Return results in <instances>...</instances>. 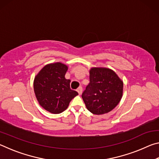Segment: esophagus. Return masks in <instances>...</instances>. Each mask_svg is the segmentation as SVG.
Returning a JSON list of instances; mask_svg holds the SVG:
<instances>
[{"mask_svg": "<svg viewBox=\"0 0 159 159\" xmlns=\"http://www.w3.org/2000/svg\"><path fill=\"white\" fill-rule=\"evenodd\" d=\"M77 92L79 93V95H80V94L82 93V92H83V88H82L81 86H80V87H79V88H78V89H77Z\"/></svg>", "mask_w": 159, "mask_h": 159, "instance_id": "esophagus-1", "label": "esophagus"}]
</instances>
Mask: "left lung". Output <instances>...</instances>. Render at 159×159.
Instances as JSON below:
<instances>
[{
    "instance_id": "1",
    "label": "left lung",
    "mask_w": 159,
    "mask_h": 159,
    "mask_svg": "<svg viewBox=\"0 0 159 159\" xmlns=\"http://www.w3.org/2000/svg\"><path fill=\"white\" fill-rule=\"evenodd\" d=\"M123 88V82L112 70L92 68L90 83L82 93V98L91 113L104 114L111 111L119 103Z\"/></svg>"
}]
</instances>
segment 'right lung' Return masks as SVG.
Returning <instances> with one entry per match:
<instances>
[{
  "label": "right lung",
  "instance_id": "1",
  "mask_svg": "<svg viewBox=\"0 0 159 159\" xmlns=\"http://www.w3.org/2000/svg\"><path fill=\"white\" fill-rule=\"evenodd\" d=\"M68 69L60 62L43 68L34 79L35 95L42 107L52 114H60L66 109L69 102L78 94L70 88L71 80L65 79Z\"/></svg>",
  "mask_w": 159,
  "mask_h": 159
}]
</instances>
